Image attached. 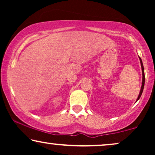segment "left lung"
I'll list each match as a JSON object with an SVG mask.
<instances>
[{"label": "left lung", "instance_id": "left-lung-1", "mask_svg": "<svg viewBox=\"0 0 155 155\" xmlns=\"http://www.w3.org/2000/svg\"><path fill=\"white\" fill-rule=\"evenodd\" d=\"M139 59H140V64H141L142 74H143V80H142V86H141V88H140V91L139 95H138V97H137V99L136 101H138L139 99L140 98V97H141V95H142V93H143V92L144 85H145V72H144V67H143V61H142L141 58H140V57H139ZM136 101H135V102H136Z\"/></svg>", "mask_w": 155, "mask_h": 155}]
</instances>
